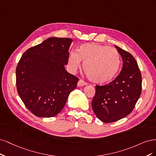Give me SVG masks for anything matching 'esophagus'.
I'll return each instance as SVG.
<instances>
[{
	"instance_id": "obj_1",
	"label": "esophagus",
	"mask_w": 156,
	"mask_h": 156,
	"mask_svg": "<svg viewBox=\"0 0 156 156\" xmlns=\"http://www.w3.org/2000/svg\"><path fill=\"white\" fill-rule=\"evenodd\" d=\"M87 85V83L84 82L83 80H80L78 83H77V85L78 87H82V86H84V85Z\"/></svg>"
}]
</instances>
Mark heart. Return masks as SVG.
I'll return each mask as SVG.
<instances>
[{
	"instance_id": "b5f03b06",
	"label": "heart",
	"mask_w": 156,
	"mask_h": 156,
	"mask_svg": "<svg viewBox=\"0 0 156 156\" xmlns=\"http://www.w3.org/2000/svg\"><path fill=\"white\" fill-rule=\"evenodd\" d=\"M83 63V68L89 79L98 84L106 83L116 76L120 66V56L117 50L106 45L83 43L76 52L69 55L68 65L73 73Z\"/></svg>"
}]
</instances>
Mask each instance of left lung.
<instances>
[{"mask_svg": "<svg viewBox=\"0 0 156 156\" xmlns=\"http://www.w3.org/2000/svg\"><path fill=\"white\" fill-rule=\"evenodd\" d=\"M122 57L123 65L119 76L108 85H96L92 108L104 123L113 122L131 113L141 93L142 77L132 55L115 45Z\"/></svg>", "mask_w": 156, "mask_h": 156, "instance_id": "8db88e82", "label": "left lung"}]
</instances>
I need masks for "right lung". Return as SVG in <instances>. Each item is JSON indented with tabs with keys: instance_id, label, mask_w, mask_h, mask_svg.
<instances>
[{
	"instance_id": "right-lung-1",
	"label": "right lung",
	"mask_w": 156,
	"mask_h": 156,
	"mask_svg": "<svg viewBox=\"0 0 156 156\" xmlns=\"http://www.w3.org/2000/svg\"><path fill=\"white\" fill-rule=\"evenodd\" d=\"M73 39L50 37L28 49L16 69L17 92L26 107L39 117L56 116L65 106L79 79L65 68Z\"/></svg>"
}]
</instances>
